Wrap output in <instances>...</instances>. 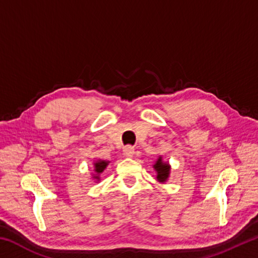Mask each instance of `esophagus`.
I'll use <instances>...</instances> for the list:
<instances>
[{
  "label": "esophagus",
  "mask_w": 258,
  "mask_h": 258,
  "mask_svg": "<svg viewBox=\"0 0 258 258\" xmlns=\"http://www.w3.org/2000/svg\"><path fill=\"white\" fill-rule=\"evenodd\" d=\"M123 154H124L125 157H127V158H131V157H133V155L135 154L134 148L132 146H126L124 148V150H123Z\"/></svg>",
  "instance_id": "obj_1"
}]
</instances>
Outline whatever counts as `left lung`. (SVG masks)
<instances>
[{
  "mask_svg": "<svg viewBox=\"0 0 258 258\" xmlns=\"http://www.w3.org/2000/svg\"><path fill=\"white\" fill-rule=\"evenodd\" d=\"M152 167L156 171V178L157 181L160 183H166L171 174V165L168 161H165L163 159V156H158V158L156 159L155 164L152 165Z\"/></svg>",
  "mask_w": 258,
  "mask_h": 258,
  "instance_id": "obj_1",
  "label": "left lung"
}]
</instances>
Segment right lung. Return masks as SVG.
<instances>
[{"instance_id": "right-lung-1", "label": "right lung", "mask_w": 258, "mask_h": 258, "mask_svg": "<svg viewBox=\"0 0 258 258\" xmlns=\"http://www.w3.org/2000/svg\"><path fill=\"white\" fill-rule=\"evenodd\" d=\"M109 163H110L109 160H102V159H95L93 161V172L91 173V175H92V180H94L97 183L100 181V174L103 173V171L107 168Z\"/></svg>"}]
</instances>
